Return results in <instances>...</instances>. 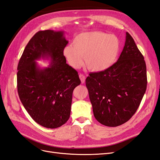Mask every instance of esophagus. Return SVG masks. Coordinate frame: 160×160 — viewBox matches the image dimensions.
<instances>
[{
    "mask_svg": "<svg viewBox=\"0 0 160 160\" xmlns=\"http://www.w3.org/2000/svg\"><path fill=\"white\" fill-rule=\"evenodd\" d=\"M79 77H80V80H81V82L82 83V84H84V83L85 82V79H86L85 76H84L83 74H80V75H79Z\"/></svg>",
    "mask_w": 160,
    "mask_h": 160,
    "instance_id": "1",
    "label": "esophagus"
}]
</instances>
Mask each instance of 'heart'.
I'll list each match as a JSON object with an SVG mask.
<instances>
[{
    "mask_svg": "<svg viewBox=\"0 0 160 160\" xmlns=\"http://www.w3.org/2000/svg\"><path fill=\"white\" fill-rule=\"evenodd\" d=\"M73 44L63 49L69 64L75 69L83 65V57L90 70L101 72L116 63L120 50V41L116 36L103 32H87L78 34Z\"/></svg>",
    "mask_w": 160,
    "mask_h": 160,
    "instance_id": "obj_1",
    "label": "heart"
}]
</instances>
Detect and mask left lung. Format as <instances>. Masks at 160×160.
<instances>
[{
	"label": "left lung",
	"instance_id": "8db88e82",
	"mask_svg": "<svg viewBox=\"0 0 160 160\" xmlns=\"http://www.w3.org/2000/svg\"><path fill=\"white\" fill-rule=\"evenodd\" d=\"M147 84L144 57L126 32L124 47L117 62L104 72L89 73L86 79L96 120L109 127L128 121L141 103Z\"/></svg>",
	"mask_w": 160,
	"mask_h": 160
}]
</instances>
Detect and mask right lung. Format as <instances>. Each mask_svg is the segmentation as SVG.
Returning <instances> with one entry per match:
<instances>
[{
    "mask_svg": "<svg viewBox=\"0 0 160 160\" xmlns=\"http://www.w3.org/2000/svg\"><path fill=\"white\" fill-rule=\"evenodd\" d=\"M64 31H39L24 49L18 66L19 99L36 123L48 128L63 125L71 112L73 91L80 84L78 73L66 63ZM50 60L40 68L36 60Z\"/></svg>",
    "mask_w": 160,
    "mask_h": 160,
    "instance_id": "1",
    "label": "right lung"
}]
</instances>
